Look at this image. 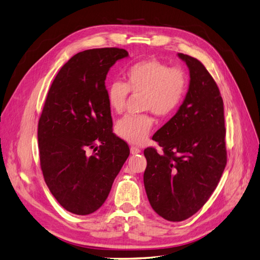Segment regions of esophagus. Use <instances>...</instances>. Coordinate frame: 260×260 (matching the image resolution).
Returning a JSON list of instances; mask_svg holds the SVG:
<instances>
[{
    "mask_svg": "<svg viewBox=\"0 0 260 260\" xmlns=\"http://www.w3.org/2000/svg\"><path fill=\"white\" fill-rule=\"evenodd\" d=\"M141 153V149L138 148V147H135V146H132L131 147V154L132 155H137V154H140Z\"/></svg>",
    "mask_w": 260,
    "mask_h": 260,
    "instance_id": "1",
    "label": "esophagus"
}]
</instances>
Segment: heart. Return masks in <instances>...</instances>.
<instances>
[{"label": "heart", "instance_id": "1", "mask_svg": "<svg viewBox=\"0 0 260 260\" xmlns=\"http://www.w3.org/2000/svg\"><path fill=\"white\" fill-rule=\"evenodd\" d=\"M126 82L114 81L106 89L107 103L111 110L122 113L128 93L143 95V111H149L158 116L172 114L182 103L187 89V76L180 69L157 59H144L126 70ZM154 119L147 114L127 115L119 119L115 132L123 141L140 145L146 140L153 127Z\"/></svg>", "mask_w": 260, "mask_h": 260}]
</instances>
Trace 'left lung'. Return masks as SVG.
I'll use <instances>...</instances> for the list:
<instances>
[{
  "label": "left lung",
  "mask_w": 260,
  "mask_h": 260,
  "mask_svg": "<svg viewBox=\"0 0 260 260\" xmlns=\"http://www.w3.org/2000/svg\"><path fill=\"white\" fill-rule=\"evenodd\" d=\"M189 70V86L177 113L155 133L162 148L144 150V186L150 206L170 221L197 213L219 183L227 162L224 103L198 59L177 54Z\"/></svg>",
  "instance_id": "8db88e82"
}]
</instances>
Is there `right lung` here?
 <instances>
[{
  "mask_svg": "<svg viewBox=\"0 0 260 260\" xmlns=\"http://www.w3.org/2000/svg\"><path fill=\"white\" fill-rule=\"evenodd\" d=\"M123 48H93L63 65L47 93L38 140L44 180L56 201L76 215L96 212L129 155L113 133L105 80ZM93 154L88 155L87 150Z\"/></svg>",
  "mask_w": 260,
  "mask_h": 260,
  "instance_id": "1",
  "label": "right lung"
}]
</instances>
